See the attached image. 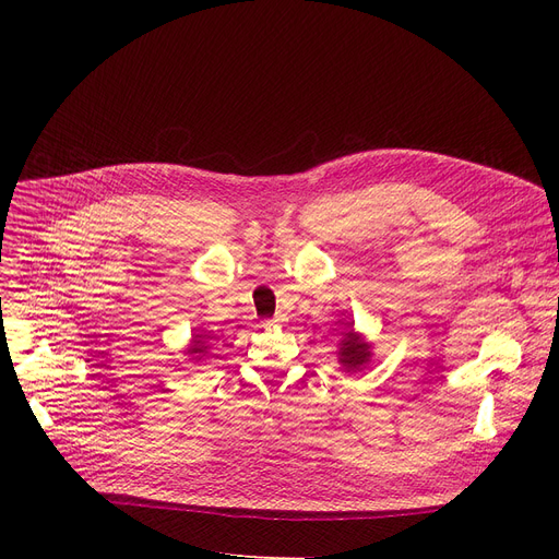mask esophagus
I'll return each instance as SVG.
<instances>
[{
    "mask_svg": "<svg viewBox=\"0 0 559 559\" xmlns=\"http://www.w3.org/2000/svg\"><path fill=\"white\" fill-rule=\"evenodd\" d=\"M274 321H276V324H281V321H283V319H281V317H276V319H274Z\"/></svg>",
    "mask_w": 559,
    "mask_h": 559,
    "instance_id": "34e87169",
    "label": "esophagus"
}]
</instances>
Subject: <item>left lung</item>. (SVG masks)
<instances>
[{
    "label": "left lung",
    "instance_id": "obj_1",
    "mask_svg": "<svg viewBox=\"0 0 559 559\" xmlns=\"http://www.w3.org/2000/svg\"><path fill=\"white\" fill-rule=\"evenodd\" d=\"M371 342L362 333L354 329V324H348L342 331V340L337 342V362L340 369L346 373H356L365 369V365L371 360Z\"/></svg>",
    "mask_w": 559,
    "mask_h": 559
}]
</instances>
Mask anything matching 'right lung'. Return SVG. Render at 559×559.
I'll return each instance as SVG.
<instances>
[{
    "mask_svg": "<svg viewBox=\"0 0 559 559\" xmlns=\"http://www.w3.org/2000/svg\"><path fill=\"white\" fill-rule=\"evenodd\" d=\"M211 337H205V335H192L190 337V344H188V348L183 350V354L188 356V360L190 362H201L205 356L211 354V342H209Z\"/></svg>",
    "mask_w": 559,
    "mask_h": 559,
    "instance_id": "1",
    "label": "right lung"
}]
</instances>
